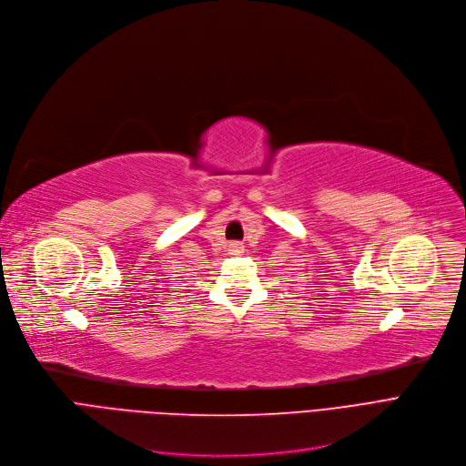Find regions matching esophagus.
<instances>
[{
    "instance_id": "1",
    "label": "esophagus",
    "mask_w": 466,
    "mask_h": 466,
    "mask_svg": "<svg viewBox=\"0 0 466 466\" xmlns=\"http://www.w3.org/2000/svg\"><path fill=\"white\" fill-rule=\"evenodd\" d=\"M242 250H245V247H242L240 242H231V245H229V252H231V254H235V256L242 254Z\"/></svg>"
}]
</instances>
